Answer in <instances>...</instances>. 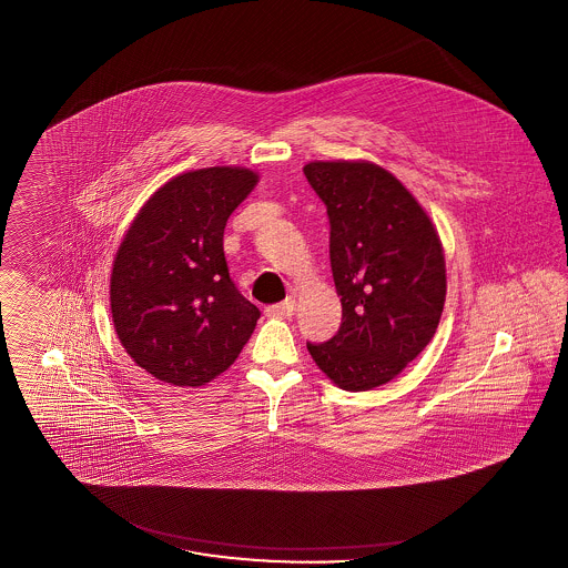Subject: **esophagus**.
I'll list each match as a JSON object with an SVG mask.
<instances>
[{"label":"esophagus","mask_w":568,"mask_h":568,"mask_svg":"<svg viewBox=\"0 0 568 568\" xmlns=\"http://www.w3.org/2000/svg\"><path fill=\"white\" fill-rule=\"evenodd\" d=\"M295 313L294 300H285L281 304H273L266 308V315L274 318H290Z\"/></svg>","instance_id":"1"}]
</instances>
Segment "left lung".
<instances>
[{"label":"left lung","mask_w":568,"mask_h":568,"mask_svg":"<svg viewBox=\"0 0 568 568\" xmlns=\"http://www.w3.org/2000/svg\"><path fill=\"white\" fill-rule=\"evenodd\" d=\"M304 175L329 215V262L342 302L332 341L306 344L344 390L386 385L435 336L446 260L432 217L393 173L367 160H315Z\"/></svg>","instance_id":"left-lung-1"}]
</instances>
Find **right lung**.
<instances>
[{
	"label": "right lung",
	"mask_w": 568,
	"mask_h": 568,
	"mask_svg": "<svg viewBox=\"0 0 568 568\" xmlns=\"http://www.w3.org/2000/svg\"><path fill=\"white\" fill-rule=\"evenodd\" d=\"M257 182L245 166L182 173L139 209L118 247L110 278L115 334L162 383H211L255 329L260 311L227 273L224 227Z\"/></svg>",
	"instance_id": "right-lung-1"
}]
</instances>
